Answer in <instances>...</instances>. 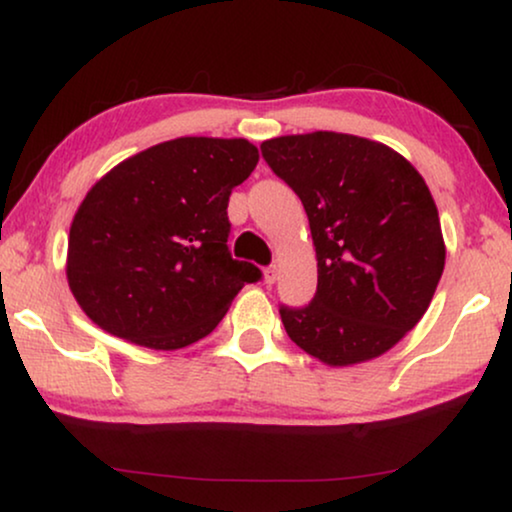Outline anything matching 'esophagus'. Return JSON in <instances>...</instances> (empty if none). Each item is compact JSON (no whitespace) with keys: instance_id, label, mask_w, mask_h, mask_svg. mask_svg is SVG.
Here are the masks:
<instances>
[{"instance_id":"esophagus-1","label":"esophagus","mask_w":512,"mask_h":512,"mask_svg":"<svg viewBox=\"0 0 512 512\" xmlns=\"http://www.w3.org/2000/svg\"><path fill=\"white\" fill-rule=\"evenodd\" d=\"M265 275V284H275L277 282V265H268V268L263 270Z\"/></svg>"}]
</instances>
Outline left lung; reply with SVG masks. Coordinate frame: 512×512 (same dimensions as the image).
<instances>
[{
  "label": "left lung",
  "mask_w": 512,
  "mask_h": 512,
  "mask_svg": "<svg viewBox=\"0 0 512 512\" xmlns=\"http://www.w3.org/2000/svg\"><path fill=\"white\" fill-rule=\"evenodd\" d=\"M270 170L303 202L317 249V293L279 305L300 349L328 366L375 359L417 326L445 268L436 202L389 146L342 132L268 139Z\"/></svg>",
  "instance_id": "left-lung-1"
}]
</instances>
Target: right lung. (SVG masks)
<instances>
[{
    "label": "right lung",
    "mask_w": 512,
    "mask_h": 512,
    "mask_svg": "<svg viewBox=\"0 0 512 512\" xmlns=\"http://www.w3.org/2000/svg\"><path fill=\"white\" fill-rule=\"evenodd\" d=\"M247 139L179 137L123 160L83 198L69 228L67 282L97 326L149 349L214 331L254 263L228 249V200L254 172Z\"/></svg>",
    "instance_id": "1"
}]
</instances>
